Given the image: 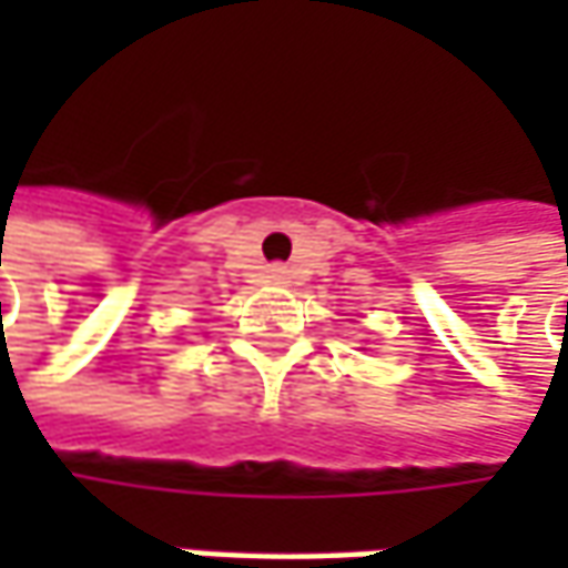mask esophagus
<instances>
[{
  "label": "esophagus",
  "instance_id": "obj_1",
  "mask_svg": "<svg viewBox=\"0 0 568 568\" xmlns=\"http://www.w3.org/2000/svg\"><path fill=\"white\" fill-rule=\"evenodd\" d=\"M268 281L284 284V281H287V268H284V265H272V268H268Z\"/></svg>",
  "mask_w": 568,
  "mask_h": 568
}]
</instances>
